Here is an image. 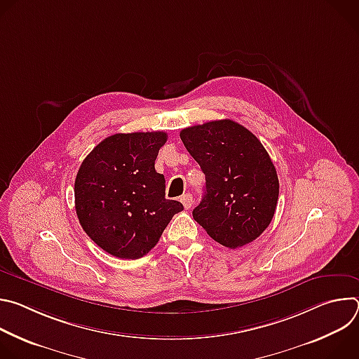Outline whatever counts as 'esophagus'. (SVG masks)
<instances>
[{
  "instance_id": "esophagus-1",
  "label": "esophagus",
  "mask_w": 359,
  "mask_h": 359,
  "mask_svg": "<svg viewBox=\"0 0 359 359\" xmlns=\"http://www.w3.org/2000/svg\"><path fill=\"white\" fill-rule=\"evenodd\" d=\"M180 201H182V204H183V208H184L186 210H189V209L191 208V204H193V196H191L190 193H186V194H183V196L180 197Z\"/></svg>"
}]
</instances>
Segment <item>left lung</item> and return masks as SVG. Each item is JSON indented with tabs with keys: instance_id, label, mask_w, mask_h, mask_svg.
<instances>
[{
	"instance_id": "obj_1",
	"label": "left lung",
	"mask_w": 359,
	"mask_h": 359,
	"mask_svg": "<svg viewBox=\"0 0 359 359\" xmlns=\"http://www.w3.org/2000/svg\"><path fill=\"white\" fill-rule=\"evenodd\" d=\"M180 139L206 176L193 219L229 248L257 238L273 220L280 189L262 142L230 119L186 128Z\"/></svg>"
}]
</instances>
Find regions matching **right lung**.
Returning a JSON list of instances; mask_svg holds the SVG:
<instances>
[{
	"label": "right lung",
	"mask_w": 359,
	"mask_h": 359,
	"mask_svg": "<svg viewBox=\"0 0 359 359\" xmlns=\"http://www.w3.org/2000/svg\"><path fill=\"white\" fill-rule=\"evenodd\" d=\"M165 132L116 133L102 140L75 179V210L83 231L118 259L136 260L155 247L183 204L165 197L155 170Z\"/></svg>",
	"instance_id": "add662e5"
}]
</instances>
